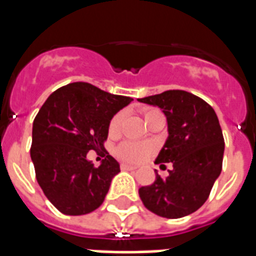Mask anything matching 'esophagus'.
Instances as JSON below:
<instances>
[{
  "mask_svg": "<svg viewBox=\"0 0 256 256\" xmlns=\"http://www.w3.org/2000/svg\"><path fill=\"white\" fill-rule=\"evenodd\" d=\"M120 168L122 170H128V171H132V170H136V166H132V164H120Z\"/></svg>",
  "mask_w": 256,
  "mask_h": 256,
  "instance_id": "esophagus-1",
  "label": "esophagus"
}]
</instances>
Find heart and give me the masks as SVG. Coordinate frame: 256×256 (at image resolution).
I'll use <instances>...</instances> for the list:
<instances>
[{"mask_svg": "<svg viewBox=\"0 0 256 256\" xmlns=\"http://www.w3.org/2000/svg\"><path fill=\"white\" fill-rule=\"evenodd\" d=\"M144 114V120L148 122V120H152V116H156V114H160V112L158 110H156V108H146ZM124 112H116V116H112V120H110V124H108V132H110V134L120 132L122 122H124ZM116 152V156L120 160H124V162H128V164H138V162L144 160L152 152V146L146 144H138V142H124V144L118 146Z\"/></svg>", "mask_w": 256, "mask_h": 256, "instance_id": "obj_1", "label": "heart"}]
</instances>
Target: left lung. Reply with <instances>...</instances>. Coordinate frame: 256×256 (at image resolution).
<instances>
[{
    "mask_svg": "<svg viewBox=\"0 0 256 256\" xmlns=\"http://www.w3.org/2000/svg\"><path fill=\"white\" fill-rule=\"evenodd\" d=\"M138 100L164 112L168 136L156 164H172L168 178L156 172L152 184L140 187V199L148 210L164 218L192 214L206 202L222 171L224 140L218 116L206 100L183 90Z\"/></svg>",
    "mask_w": 256,
    "mask_h": 256,
    "instance_id": "1",
    "label": "left lung"
}]
</instances>
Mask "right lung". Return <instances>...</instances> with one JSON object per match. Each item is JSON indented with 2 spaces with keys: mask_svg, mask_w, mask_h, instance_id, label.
Instances as JSON below:
<instances>
[{
  "mask_svg": "<svg viewBox=\"0 0 256 256\" xmlns=\"http://www.w3.org/2000/svg\"><path fill=\"white\" fill-rule=\"evenodd\" d=\"M132 98L88 82L52 92L34 118L30 156L36 178L53 206L65 215H85L104 203L120 164L104 150L110 120ZM104 154L98 168L86 158Z\"/></svg>",
  "mask_w": 256,
  "mask_h": 256,
  "instance_id": "add662e5",
  "label": "right lung"
}]
</instances>
